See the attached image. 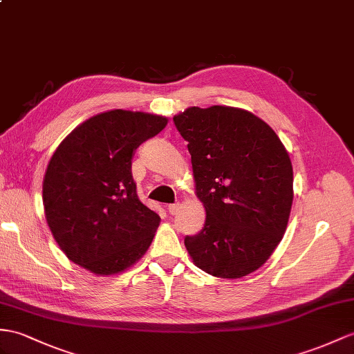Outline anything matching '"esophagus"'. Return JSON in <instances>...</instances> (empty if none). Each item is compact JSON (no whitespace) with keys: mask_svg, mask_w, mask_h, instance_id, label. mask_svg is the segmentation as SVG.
I'll list each match as a JSON object with an SVG mask.
<instances>
[{"mask_svg":"<svg viewBox=\"0 0 354 354\" xmlns=\"http://www.w3.org/2000/svg\"><path fill=\"white\" fill-rule=\"evenodd\" d=\"M178 210H180V204H178V203H176V204H169V205H168V212H169V214H176Z\"/></svg>","mask_w":354,"mask_h":354,"instance_id":"esophagus-1","label":"esophagus"}]
</instances>
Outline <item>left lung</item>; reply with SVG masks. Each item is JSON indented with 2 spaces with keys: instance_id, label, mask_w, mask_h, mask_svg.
<instances>
[{
  "instance_id": "left-lung-1",
  "label": "left lung",
  "mask_w": 354,
  "mask_h": 354,
  "mask_svg": "<svg viewBox=\"0 0 354 354\" xmlns=\"http://www.w3.org/2000/svg\"><path fill=\"white\" fill-rule=\"evenodd\" d=\"M189 142L201 232L185 239L192 263L212 277L239 279L269 260L292 205L290 154L273 129L242 108L189 106L174 115Z\"/></svg>"
}]
</instances>
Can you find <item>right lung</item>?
<instances>
[{
	"label": "right lung",
	"instance_id": "1",
	"mask_svg": "<svg viewBox=\"0 0 354 354\" xmlns=\"http://www.w3.org/2000/svg\"><path fill=\"white\" fill-rule=\"evenodd\" d=\"M167 123L158 114L111 109L59 142L43 177V209L68 260L114 277L147 252L160 218L136 195L132 154Z\"/></svg>",
	"mask_w": 354,
	"mask_h": 354
}]
</instances>
